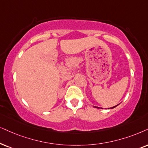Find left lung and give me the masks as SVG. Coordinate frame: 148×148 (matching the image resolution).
Returning <instances> with one entry per match:
<instances>
[{
  "mask_svg": "<svg viewBox=\"0 0 148 148\" xmlns=\"http://www.w3.org/2000/svg\"><path fill=\"white\" fill-rule=\"evenodd\" d=\"M117 105H116V106H113V107H111V108H115V107H116V106H117ZM95 108H99L100 107H98V106H94Z\"/></svg>",
  "mask_w": 148,
  "mask_h": 148,
  "instance_id": "1",
  "label": "left lung"
}]
</instances>
